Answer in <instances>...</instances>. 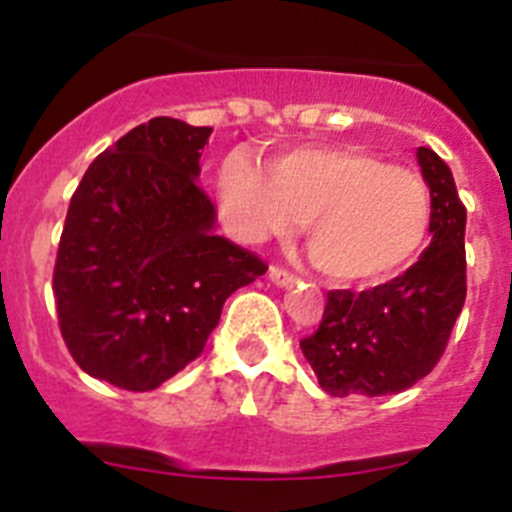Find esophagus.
<instances>
[{
  "mask_svg": "<svg viewBox=\"0 0 512 512\" xmlns=\"http://www.w3.org/2000/svg\"><path fill=\"white\" fill-rule=\"evenodd\" d=\"M269 279L274 284H279V287H292V284L297 282V277L292 274V271H287L284 266H277V264L269 269Z\"/></svg>",
  "mask_w": 512,
  "mask_h": 512,
  "instance_id": "34e87169",
  "label": "esophagus"
}]
</instances>
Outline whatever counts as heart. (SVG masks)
<instances>
[{
  "mask_svg": "<svg viewBox=\"0 0 512 512\" xmlns=\"http://www.w3.org/2000/svg\"><path fill=\"white\" fill-rule=\"evenodd\" d=\"M217 197L230 233L246 243L307 223L310 256L343 284L395 277L431 230L423 179L359 148H295L266 171L233 151L217 169Z\"/></svg>",
  "mask_w": 512,
  "mask_h": 512,
  "instance_id": "heart-1",
  "label": "heart"
}]
</instances>
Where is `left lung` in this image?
<instances>
[{"label":"left lung","instance_id":"left-lung-1","mask_svg":"<svg viewBox=\"0 0 512 512\" xmlns=\"http://www.w3.org/2000/svg\"><path fill=\"white\" fill-rule=\"evenodd\" d=\"M418 164L431 187V246L390 282L330 289L318 330L300 341L333 397L395 395L431 374L467 300V207L438 153L418 148Z\"/></svg>","mask_w":512,"mask_h":512}]
</instances>
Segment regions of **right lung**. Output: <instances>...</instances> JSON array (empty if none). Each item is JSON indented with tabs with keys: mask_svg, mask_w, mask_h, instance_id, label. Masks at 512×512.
Instances as JSON below:
<instances>
[{
	"mask_svg": "<svg viewBox=\"0 0 512 512\" xmlns=\"http://www.w3.org/2000/svg\"><path fill=\"white\" fill-rule=\"evenodd\" d=\"M210 133L153 117L99 153L71 197L53 269L58 328L76 364L120 390L182 372L225 300L269 269L212 230L197 187Z\"/></svg>",
	"mask_w": 512,
	"mask_h": 512,
	"instance_id": "add662e5",
	"label": "right lung"
}]
</instances>
